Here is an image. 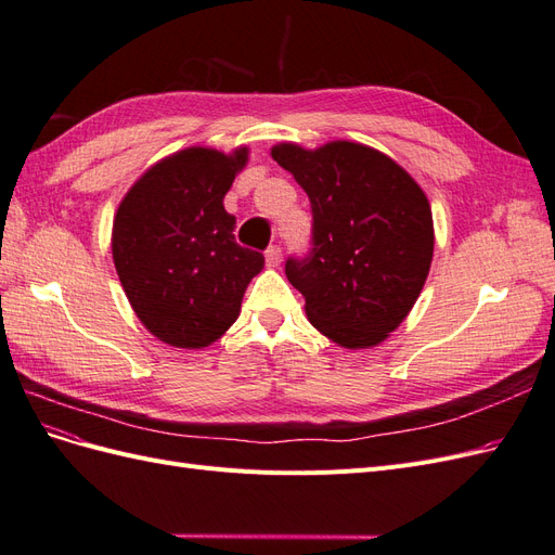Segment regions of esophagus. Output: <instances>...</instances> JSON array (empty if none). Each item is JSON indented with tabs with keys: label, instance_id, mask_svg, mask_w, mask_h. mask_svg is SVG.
<instances>
[{
	"label": "esophagus",
	"instance_id": "1",
	"mask_svg": "<svg viewBox=\"0 0 555 555\" xmlns=\"http://www.w3.org/2000/svg\"><path fill=\"white\" fill-rule=\"evenodd\" d=\"M280 261H282V249H280L278 245L268 247V249H266V266H268V268H278Z\"/></svg>",
	"mask_w": 555,
	"mask_h": 555
}]
</instances>
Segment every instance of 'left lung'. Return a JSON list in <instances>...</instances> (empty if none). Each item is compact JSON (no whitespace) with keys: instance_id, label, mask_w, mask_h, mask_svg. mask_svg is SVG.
<instances>
[{"instance_id":"8db88e82","label":"left lung","mask_w":555,"mask_h":555,"mask_svg":"<svg viewBox=\"0 0 555 555\" xmlns=\"http://www.w3.org/2000/svg\"><path fill=\"white\" fill-rule=\"evenodd\" d=\"M271 155L312 206V255L284 266L308 322L345 349L377 347L410 314L430 271L424 190L389 155L357 141L278 143Z\"/></svg>"}]
</instances>
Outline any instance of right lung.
I'll use <instances>...</instances> for the list:
<instances>
[{
    "label": "right lung",
    "mask_w": 555,
    "mask_h": 555,
    "mask_svg": "<svg viewBox=\"0 0 555 555\" xmlns=\"http://www.w3.org/2000/svg\"><path fill=\"white\" fill-rule=\"evenodd\" d=\"M249 147L192 145L159 159L131 184L113 217L111 249L131 310L157 340L204 349L241 314L263 255L233 238L224 196Z\"/></svg>",
    "instance_id": "right-lung-1"
}]
</instances>
